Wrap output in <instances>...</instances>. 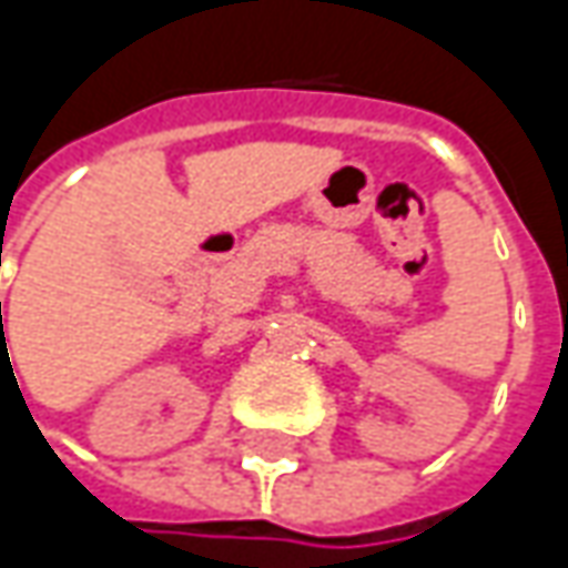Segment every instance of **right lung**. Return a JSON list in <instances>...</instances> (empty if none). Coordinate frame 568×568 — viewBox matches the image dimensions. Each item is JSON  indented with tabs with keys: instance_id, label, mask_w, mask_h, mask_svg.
I'll use <instances>...</instances> for the list:
<instances>
[{
	"instance_id": "1",
	"label": "right lung",
	"mask_w": 568,
	"mask_h": 568,
	"mask_svg": "<svg viewBox=\"0 0 568 568\" xmlns=\"http://www.w3.org/2000/svg\"><path fill=\"white\" fill-rule=\"evenodd\" d=\"M0 316H2V303H0Z\"/></svg>"
}]
</instances>
